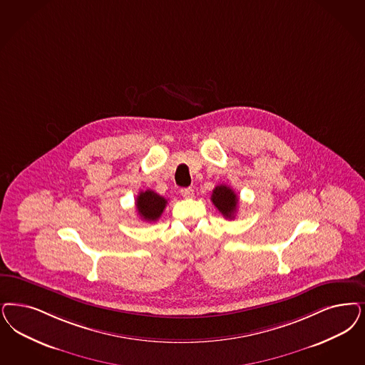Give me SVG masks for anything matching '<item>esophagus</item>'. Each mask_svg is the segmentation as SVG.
<instances>
[{
  "label": "esophagus",
  "mask_w": 365,
  "mask_h": 365,
  "mask_svg": "<svg viewBox=\"0 0 365 365\" xmlns=\"http://www.w3.org/2000/svg\"><path fill=\"white\" fill-rule=\"evenodd\" d=\"M180 194L185 197V198H192L194 197V190L191 189V187H185V189L180 190Z\"/></svg>",
  "instance_id": "esophagus-1"
}]
</instances>
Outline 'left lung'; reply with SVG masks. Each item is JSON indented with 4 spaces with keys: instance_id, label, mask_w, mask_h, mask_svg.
Wrapping results in <instances>:
<instances>
[{
    "instance_id": "left-lung-1",
    "label": "left lung",
    "mask_w": 365,
    "mask_h": 365,
    "mask_svg": "<svg viewBox=\"0 0 365 365\" xmlns=\"http://www.w3.org/2000/svg\"><path fill=\"white\" fill-rule=\"evenodd\" d=\"M212 202H213L214 206L218 209V212L222 214L225 218H229V220L235 218L236 212H237L239 197L233 190L227 187V185H220L213 190Z\"/></svg>"
}]
</instances>
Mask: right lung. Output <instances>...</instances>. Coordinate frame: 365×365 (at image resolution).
Returning <instances> with one entry per match:
<instances>
[{"label":"right lung","mask_w":365,"mask_h":365,"mask_svg":"<svg viewBox=\"0 0 365 365\" xmlns=\"http://www.w3.org/2000/svg\"><path fill=\"white\" fill-rule=\"evenodd\" d=\"M165 205H167V200L152 190L140 191L136 198L138 215L141 217V220L147 222L158 221L163 214Z\"/></svg>","instance_id":"add662e5"}]
</instances>
